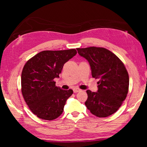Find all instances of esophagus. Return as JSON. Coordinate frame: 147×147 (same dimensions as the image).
<instances>
[{"instance_id": "34e87169", "label": "esophagus", "mask_w": 147, "mask_h": 147, "mask_svg": "<svg viewBox=\"0 0 147 147\" xmlns=\"http://www.w3.org/2000/svg\"><path fill=\"white\" fill-rule=\"evenodd\" d=\"M80 91H81V89H78V88H74V89H73L74 93H78V92Z\"/></svg>"}]
</instances>
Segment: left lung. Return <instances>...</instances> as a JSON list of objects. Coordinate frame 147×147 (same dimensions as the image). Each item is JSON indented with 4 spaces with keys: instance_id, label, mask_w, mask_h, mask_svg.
I'll return each mask as SVG.
<instances>
[{
    "instance_id": "8db88e82",
    "label": "left lung",
    "mask_w": 147,
    "mask_h": 147,
    "mask_svg": "<svg viewBox=\"0 0 147 147\" xmlns=\"http://www.w3.org/2000/svg\"><path fill=\"white\" fill-rule=\"evenodd\" d=\"M80 56L90 65L91 74L98 79V91L87 90L85 104L90 112L98 117L115 113L128 92L129 76L124 65L115 54L102 47L76 49Z\"/></svg>"
}]
</instances>
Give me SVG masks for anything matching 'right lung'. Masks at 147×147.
Returning <instances> with one entry per match:
<instances>
[{
    "label": "right lung",
    "instance_id": "right-lung-1",
    "mask_svg": "<svg viewBox=\"0 0 147 147\" xmlns=\"http://www.w3.org/2000/svg\"><path fill=\"white\" fill-rule=\"evenodd\" d=\"M76 53L75 49L44 51L24 65L21 74L22 94L38 117L51 121L63 113L66 101L73 91L56 86L54 79L59 78L63 65Z\"/></svg>",
    "mask_w": 147,
    "mask_h": 147
}]
</instances>
